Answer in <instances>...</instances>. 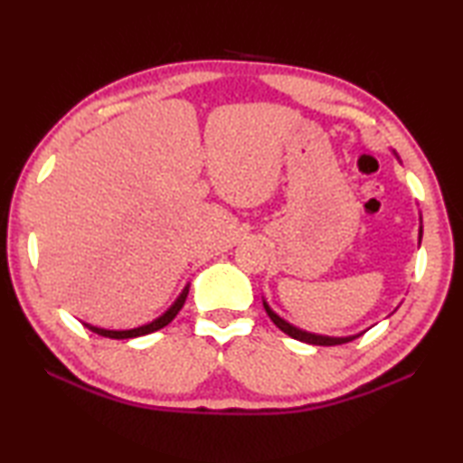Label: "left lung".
I'll list each match as a JSON object with an SVG mask.
<instances>
[{
    "mask_svg": "<svg viewBox=\"0 0 463 463\" xmlns=\"http://www.w3.org/2000/svg\"><path fill=\"white\" fill-rule=\"evenodd\" d=\"M394 153V156L398 161H401V156L396 155V151H392ZM419 221H420V224H419V247H420V239H422V216H419ZM263 308H265V312H268V317L273 320V325H276L279 331H284L288 336H292V339H296V341H302V343H308V345H325V347H328V345H341V343H349V341H354V339H357L359 335H364L365 331H362V333H355V335H347V336H331V335H318V333H310V331H304V328H300V326H296V325H292V323H288L286 318H281L276 310H273L269 304H268V300H265L263 298Z\"/></svg>",
    "mask_w": 463,
    "mask_h": 463,
    "instance_id": "1",
    "label": "left lung"
}]
</instances>
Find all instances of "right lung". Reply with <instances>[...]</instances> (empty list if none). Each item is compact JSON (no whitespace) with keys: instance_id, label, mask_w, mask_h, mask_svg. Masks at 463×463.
Instances as JSON below:
<instances>
[{"instance_id":"1","label":"right lung","mask_w":463,"mask_h":463,"mask_svg":"<svg viewBox=\"0 0 463 463\" xmlns=\"http://www.w3.org/2000/svg\"><path fill=\"white\" fill-rule=\"evenodd\" d=\"M187 292H190V284H185V288L182 289V292H179V296L174 300V304H171V307L165 312H163V315L153 318L151 323H146V325H140V326H135V328H122V331H116V328L93 326L90 323H83V325L88 326L90 331H93V333H98L101 336H108V339H135V336H143V335L159 331V328H163V326H167L171 320L177 317V312L182 310V307L185 304Z\"/></svg>"}]
</instances>
